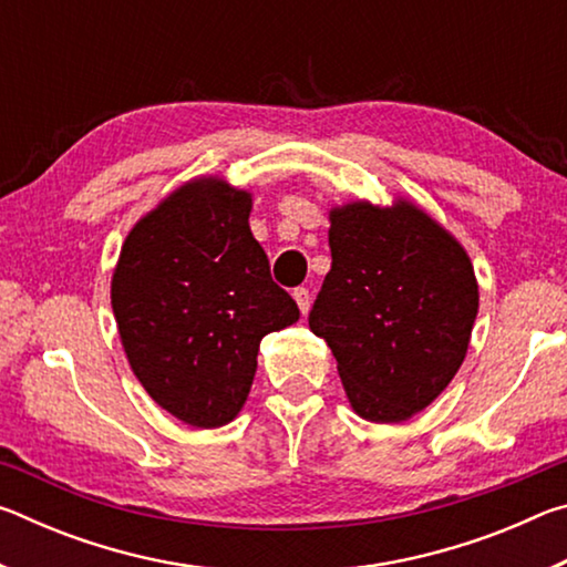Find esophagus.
I'll use <instances>...</instances> for the list:
<instances>
[{
    "label": "esophagus",
    "instance_id": "obj_1",
    "mask_svg": "<svg viewBox=\"0 0 567 567\" xmlns=\"http://www.w3.org/2000/svg\"><path fill=\"white\" fill-rule=\"evenodd\" d=\"M292 297H295L297 307H300V312H302V315H307V310H310V302H312V295H310V290H307V287H295Z\"/></svg>",
    "mask_w": 567,
    "mask_h": 567
}]
</instances>
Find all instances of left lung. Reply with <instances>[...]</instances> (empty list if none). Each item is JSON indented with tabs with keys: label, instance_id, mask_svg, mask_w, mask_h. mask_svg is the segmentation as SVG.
<instances>
[{
	"label": "left lung",
	"instance_id": "1",
	"mask_svg": "<svg viewBox=\"0 0 567 567\" xmlns=\"http://www.w3.org/2000/svg\"><path fill=\"white\" fill-rule=\"evenodd\" d=\"M332 267L310 310L344 392L370 422L427 408L465 360L477 282L465 249L408 203L330 215Z\"/></svg>",
	"mask_w": 567,
	"mask_h": 567
}]
</instances>
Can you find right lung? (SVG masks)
I'll use <instances>...</instances> for the list:
<instances>
[{
  "label": "right lung",
  "mask_w": 567,
  "mask_h": 567,
  "mask_svg": "<svg viewBox=\"0 0 567 567\" xmlns=\"http://www.w3.org/2000/svg\"><path fill=\"white\" fill-rule=\"evenodd\" d=\"M247 192L179 187L127 235L112 310L132 372L159 408L219 427L245 405L267 332L300 318L249 233Z\"/></svg>",
  "instance_id": "obj_1"
}]
</instances>
